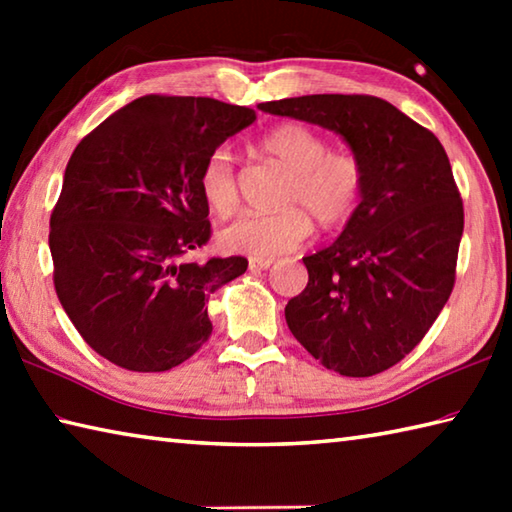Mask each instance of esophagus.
Masks as SVG:
<instances>
[{"mask_svg":"<svg viewBox=\"0 0 512 512\" xmlns=\"http://www.w3.org/2000/svg\"><path fill=\"white\" fill-rule=\"evenodd\" d=\"M271 264H273V259H255V257L248 259L250 271H266V268H271Z\"/></svg>","mask_w":512,"mask_h":512,"instance_id":"34e87169","label":"esophagus"}]
</instances>
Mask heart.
<instances>
[{"instance_id": "heart-1", "label": "heart", "mask_w": 512, "mask_h": 512, "mask_svg": "<svg viewBox=\"0 0 512 512\" xmlns=\"http://www.w3.org/2000/svg\"><path fill=\"white\" fill-rule=\"evenodd\" d=\"M262 151L287 169L289 183L273 214H241L219 232L225 250L255 259H275L307 244L316 219L323 228L348 223L366 189V169L352 153L329 151L323 135L300 124H284L264 135ZM198 189L205 205L216 214H228L237 205L235 153L216 146L198 171Z\"/></svg>"}]
</instances>
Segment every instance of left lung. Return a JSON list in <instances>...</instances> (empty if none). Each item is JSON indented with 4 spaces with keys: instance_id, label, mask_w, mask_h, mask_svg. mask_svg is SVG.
I'll return each mask as SVG.
<instances>
[{
    "instance_id": "1",
    "label": "left lung",
    "mask_w": 512,
    "mask_h": 512,
    "mask_svg": "<svg viewBox=\"0 0 512 512\" xmlns=\"http://www.w3.org/2000/svg\"><path fill=\"white\" fill-rule=\"evenodd\" d=\"M259 110L343 137L366 189L334 244L302 257L309 282L284 316L327 370L370 377L402 361L454 289L463 201L438 137L368 94H307Z\"/></svg>"
}]
</instances>
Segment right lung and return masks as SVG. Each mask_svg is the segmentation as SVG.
I'll return each instance as SVG.
<instances>
[{
  "label": "right lung",
  "mask_w": 512,
  "mask_h": 512,
  "mask_svg": "<svg viewBox=\"0 0 512 512\" xmlns=\"http://www.w3.org/2000/svg\"><path fill=\"white\" fill-rule=\"evenodd\" d=\"M255 119V110L216 99L149 94L74 149L49 221L54 287L103 359L162 372L210 339L205 302L244 275L248 259H183L210 239L198 171Z\"/></svg>",
  "instance_id": "1"
}]
</instances>
